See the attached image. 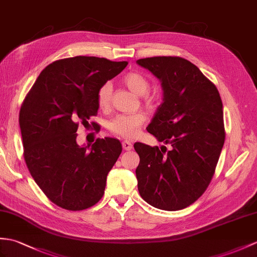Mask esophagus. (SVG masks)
Returning a JSON list of instances; mask_svg holds the SVG:
<instances>
[{"mask_svg": "<svg viewBox=\"0 0 257 257\" xmlns=\"http://www.w3.org/2000/svg\"><path fill=\"white\" fill-rule=\"evenodd\" d=\"M122 148L124 149L126 151H130L131 149H133V143H131L130 141H123L122 142Z\"/></svg>", "mask_w": 257, "mask_h": 257, "instance_id": "obj_1", "label": "esophagus"}]
</instances>
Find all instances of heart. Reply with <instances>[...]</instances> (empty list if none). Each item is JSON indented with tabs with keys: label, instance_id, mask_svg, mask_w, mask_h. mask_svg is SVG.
I'll list each match as a JSON object with an SVG mask.
<instances>
[{
	"label": "heart",
	"instance_id": "1",
	"mask_svg": "<svg viewBox=\"0 0 257 257\" xmlns=\"http://www.w3.org/2000/svg\"><path fill=\"white\" fill-rule=\"evenodd\" d=\"M123 83L131 92L139 95H145L150 83L148 79L138 72H130L124 75ZM111 93H112V86L109 82L105 83L104 85L98 89L97 93V105L100 109L106 110L109 108L110 100H111ZM146 99L148 103H151L156 99V95L150 94L147 95ZM146 115L143 112H134V114H121L116 116L112 120L109 122V129L111 133L122 137V138L131 139L138 135L139 129L146 121Z\"/></svg>",
	"mask_w": 257,
	"mask_h": 257
}]
</instances>
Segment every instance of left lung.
Instances as JSON below:
<instances>
[{"mask_svg": "<svg viewBox=\"0 0 257 257\" xmlns=\"http://www.w3.org/2000/svg\"><path fill=\"white\" fill-rule=\"evenodd\" d=\"M137 63L158 77L163 89L147 130L171 146L168 151L135 143L139 194L159 209L181 210L204 194L216 170L225 137L221 97L186 59L152 57Z\"/></svg>", "mask_w": 257, "mask_h": 257, "instance_id": "obj_1", "label": "left lung"}]
</instances>
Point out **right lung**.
<instances>
[{"label": "right lung", "mask_w": 257, "mask_h": 257, "mask_svg": "<svg viewBox=\"0 0 257 257\" xmlns=\"http://www.w3.org/2000/svg\"><path fill=\"white\" fill-rule=\"evenodd\" d=\"M127 64L85 56L52 62L41 71L21 107L27 168L44 194L63 209H86L104 195L121 143L105 138L81 147L76 130L97 114L101 85Z\"/></svg>", "instance_id": "1"}]
</instances>
